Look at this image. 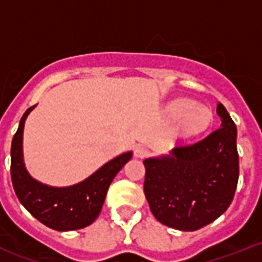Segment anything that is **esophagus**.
<instances>
[{
  "mask_svg": "<svg viewBox=\"0 0 262 262\" xmlns=\"http://www.w3.org/2000/svg\"><path fill=\"white\" fill-rule=\"evenodd\" d=\"M147 155H148L147 148L141 147V145H137V147L135 148V158H137V159H144Z\"/></svg>",
  "mask_w": 262,
  "mask_h": 262,
  "instance_id": "esophagus-1",
  "label": "esophagus"
}]
</instances>
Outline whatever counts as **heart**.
<instances>
[{
    "label": "heart",
    "mask_w": 262,
    "mask_h": 262,
    "mask_svg": "<svg viewBox=\"0 0 262 262\" xmlns=\"http://www.w3.org/2000/svg\"><path fill=\"white\" fill-rule=\"evenodd\" d=\"M168 117L179 121L181 129L186 133H197L207 126L211 111L205 106L197 104L191 99H178L167 108Z\"/></svg>",
    "instance_id": "heart-1"
}]
</instances>
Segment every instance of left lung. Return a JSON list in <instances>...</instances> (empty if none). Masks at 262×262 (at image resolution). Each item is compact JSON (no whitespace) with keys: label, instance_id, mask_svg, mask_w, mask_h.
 I'll return each mask as SVG.
<instances>
[{"label":"left lung","instance_id":"1","mask_svg":"<svg viewBox=\"0 0 262 262\" xmlns=\"http://www.w3.org/2000/svg\"><path fill=\"white\" fill-rule=\"evenodd\" d=\"M220 127L170 155L144 160V193L151 212L167 227L195 231L230 207L239 177L236 126L217 103Z\"/></svg>","mask_w":262,"mask_h":262}]
</instances>
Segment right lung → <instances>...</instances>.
Segmentation results:
<instances>
[{
    "mask_svg": "<svg viewBox=\"0 0 262 262\" xmlns=\"http://www.w3.org/2000/svg\"><path fill=\"white\" fill-rule=\"evenodd\" d=\"M36 106V104H35ZM35 106L23 114L10 148V175L14 193L23 207L47 227L57 231L79 230L92 224L102 211L107 190L121 168L132 159V151L121 154L81 182L55 187L34 179L23 158L24 123Z\"/></svg>",
    "mask_w": 262,
    "mask_h": 262,
    "instance_id": "1",
    "label": "right lung"
}]
</instances>
